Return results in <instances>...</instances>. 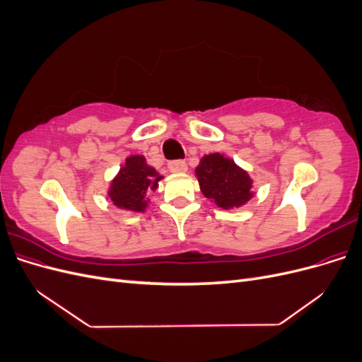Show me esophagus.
<instances>
[{"label": "esophagus", "mask_w": 362, "mask_h": 362, "mask_svg": "<svg viewBox=\"0 0 362 362\" xmlns=\"http://www.w3.org/2000/svg\"><path fill=\"white\" fill-rule=\"evenodd\" d=\"M168 168H169V170L173 172V173H182V172L187 170V164H185V163L181 161V160H173V161H170V163L168 164Z\"/></svg>", "instance_id": "esophagus-1"}]
</instances>
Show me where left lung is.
<instances>
[{
    "instance_id": "8db88e82",
    "label": "left lung",
    "mask_w": 362,
    "mask_h": 362,
    "mask_svg": "<svg viewBox=\"0 0 362 362\" xmlns=\"http://www.w3.org/2000/svg\"><path fill=\"white\" fill-rule=\"evenodd\" d=\"M201 192L217 206L233 208L252 198V180L247 172L222 154L204 156L196 168Z\"/></svg>"
}]
</instances>
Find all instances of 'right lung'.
Returning a JSON list of instances; mask_svg holds the SVG:
<instances>
[{
  "label": "right lung",
  "mask_w": 362,
  "mask_h": 362,
  "mask_svg": "<svg viewBox=\"0 0 362 362\" xmlns=\"http://www.w3.org/2000/svg\"><path fill=\"white\" fill-rule=\"evenodd\" d=\"M161 178L154 168L148 166L144 156H131L113 180L108 196L122 210L140 213L148 205L146 193L156 190Z\"/></svg>",
  "instance_id": "1"
}]
</instances>
